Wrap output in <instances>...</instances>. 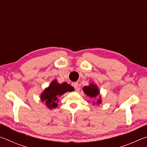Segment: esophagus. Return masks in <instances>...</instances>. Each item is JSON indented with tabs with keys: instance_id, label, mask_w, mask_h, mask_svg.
Segmentation results:
<instances>
[{
	"instance_id": "1",
	"label": "esophagus",
	"mask_w": 147,
	"mask_h": 147,
	"mask_svg": "<svg viewBox=\"0 0 147 147\" xmlns=\"http://www.w3.org/2000/svg\"><path fill=\"white\" fill-rule=\"evenodd\" d=\"M72 86H73L74 87V89H75L76 91L78 90V83H77V82H73V83H72Z\"/></svg>"
}]
</instances>
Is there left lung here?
<instances>
[{"instance_id": "8db88e82", "label": "left lung", "mask_w": 147, "mask_h": 147, "mask_svg": "<svg viewBox=\"0 0 147 147\" xmlns=\"http://www.w3.org/2000/svg\"><path fill=\"white\" fill-rule=\"evenodd\" d=\"M82 89L84 93L90 98H96V97H98L96 101L93 102V105H94V104L98 105V104L102 103V97L100 93V90H99L98 86L96 84L91 82L89 84V86H84Z\"/></svg>"}]
</instances>
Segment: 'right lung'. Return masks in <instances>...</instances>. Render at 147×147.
Instances as JSON below:
<instances>
[{
	"mask_svg": "<svg viewBox=\"0 0 147 147\" xmlns=\"http://www.w3.org/2000/svg\"><path fill=\"white\" fill-rule=\"evenodd\" d=\"M74 90L73 87L67 82L59 84L57 80H54L49 87H47L42 92L40 98L42 102L47 108L53 109L58 107L57 102L59 101L58 98L63 95L66 92H71Z\"/></svg>",
	"mask_w": 147,
	"mask_h": 147,
	"instance_id": "1",
	"label": "right lung"
}]
</instances>
